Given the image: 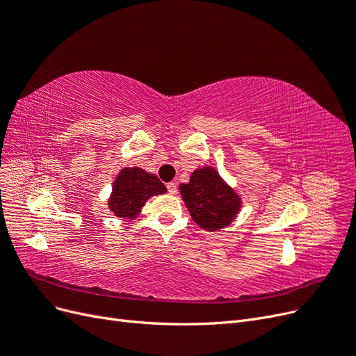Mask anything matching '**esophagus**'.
<instances>
[{"instance_id":"esophagus-1","label":"esophagus","mask_w":356,"mask_h":356,"mask_svg":"<svg viewBox=\"0 0 356 356\" xmlns=\"http://www.w3.org/2000/svg\"><path fill=\"white\" fill-rule=\"evenodd\" d=\"M166 188H168V191L170 193V195H177V184H175V182H168V184H166Z\"/></svg>"}]
</instances>
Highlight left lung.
<instances>
[{"label": "left lung", "mask_w": 356, "mask_h": 356, "mask_svg": "<svg viewBox=\"0 0 356 356\" xmlns=\"http://www.w3.org/2000/svg\"><path fill=\"white\" fill-rule=\"evenodd\" d=\"M179 191L191 218L204 230L227 227L241 209V197L209 166L193 172L190 182L181 184Z\"/></svg>", "instance_id": "8db88e82"}]
</instances>
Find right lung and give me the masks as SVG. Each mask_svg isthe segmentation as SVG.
<instances>
[{
	"label": "right lung",
	"mask_w": 356,
	"mask_h": 356,
	"mask_svg": "<svg viewBox=\"0 0 356 356\" xmlns=\"http://www.w3.org/2000/svg\"><path fill=\"white\" fill-rule=\"evenodd\" d=\"M163 193L166 187L156 175L141 168H124L114 181L108 207L115 217L134 220L149 197Z\"/></svg>",
	"instance_id": "1"
}]
</instances>
